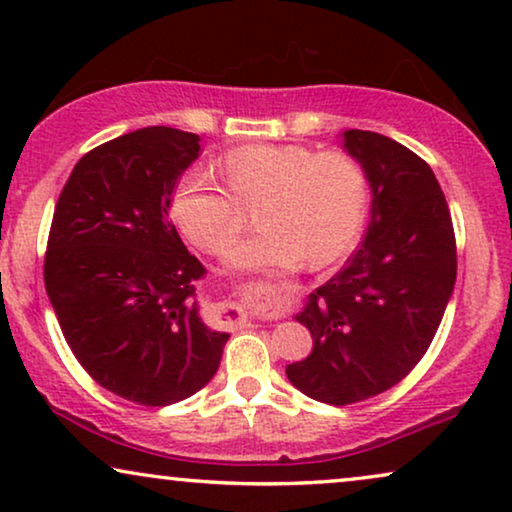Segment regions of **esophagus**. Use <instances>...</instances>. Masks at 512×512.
Here are the masks:
<instances>
[{"label":"esophagus","instance_id":"1","mask_svg":"<svg viewBox=\"0 0 512 512\" xmlns=\"http://www.w3.org/2000/svg\"><path fill=\"white\" fill-rule=\"evenodd\" d=\"M289 291H291V282L277 284V293H284V296H289ZM216 310H219V314H223V317L230 319V321H244V319H247V314H244L242 307L235 305V303H219V305H216Z\"/></svg>","mask_w":512,"mask_h":512}]
</instances>
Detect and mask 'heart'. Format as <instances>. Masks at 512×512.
Listing matches in <instances>:
<instances>
[{"mask_svg":"<svg viewBox=\"0 0 512 512\" xmlns=\"http://www.w3.org/2000/svg\"><path fill=\"white\" fill-rule=\"evenodd\" d=\"M226 188L205 170H186L172 191L170 212L181 233L205 254H221L258 205L261 230L230 251L235 268H284L338 261L359 237L368 179L345 151L317 153L300 144H251L219 163Z\"/></svg>","mask_w":512,"mask_h":512,"instance_id":"1","label":"heart"}]
</instances>
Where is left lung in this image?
<instances>
[{
	"mask_svg": "<svg viewBox=\"0 0 512 512\" xmlns=\"http://www.w3.org/2000/svg\"><path fill=\"white\" fill-rule=\"evenodd\" d=\"M345 149L370 181V223L296 317L312 354L286 366L293 387L338 408L391 389L422 361L457 279L450 207L431 167L370 130H347Z\"/></svg>",
	"mask_w": 512,
	"mask_h": 512,
	"instance_id": "1",
	"label": "left lung"
}]
</instances>
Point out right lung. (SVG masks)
<instances>
[{
  "mask_svg": "<svg viewBox=\"0 0 512 512\" xmlns=\"http://www.w3.org/2000/svg\"><path fill=\"white\" fill-rule=\"evenodd\" d=\"M198 156V135L165 125L95 146L48 233L44 282L69 349L100 387L146 408L205 387L230 338L200 319L205 265L170 219L174 186Z\"/></svg>",
  "mask_w": 512,
  "mask_h": 512,
  "instance_id": "right-lung-1",
  "label": "right lung"
}]
</instances>
